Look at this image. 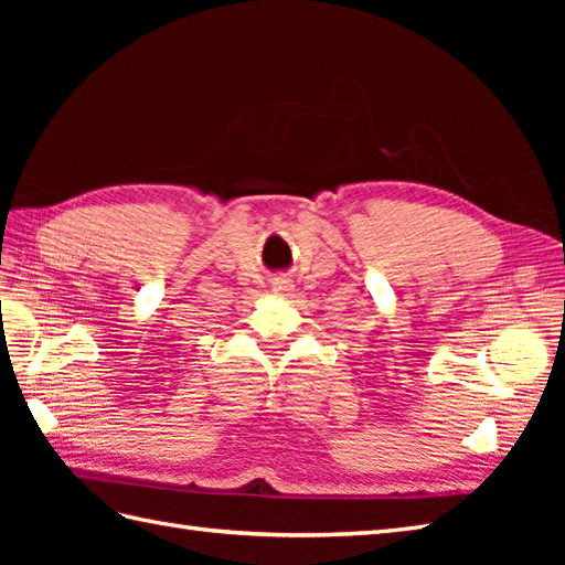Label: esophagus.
<instances>
[{
  "instance_id": "1",
  "label": "esophagus",
  "mask_w": 565,
  "mask_h": 565,
  "mask_svg": "<svg viewBox=\"0 0 565 565\" xmlns=\"http://www.w3.org/2000/svg\"><path fill=\"white\" fill-rule=\"evenodd\" d=\"M271 291H274L276 296H291V291H294V281H291V279H286V276H279V279H274V281H271Z\"/></svg>"
}]
</instances>
